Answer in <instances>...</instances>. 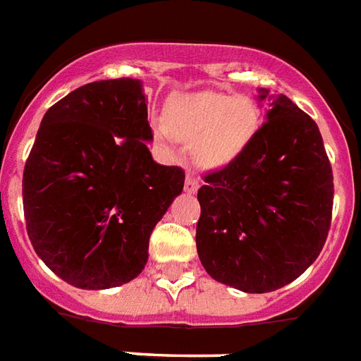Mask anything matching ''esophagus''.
I'll return each instance as SVG.
<instances>
[{"instance_id":"obj_1","label":"esophagus","mask_w":361,"mask_h":361,"mask_svg":"<svg viewBox=\"0 0 361 361\" xmlns=\"http://www.w3.org/2000/svg\"><path fill=\"white\" fill-rule=\"evenodd\" d=\"M183 188H185L188 193H195L197 189H199V180H197L193 173H188V178H185V185H183Z\"/></svg>"}]
</instances>
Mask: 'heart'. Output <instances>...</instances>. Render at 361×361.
<instances>
[{"mask_svg": "<svg viewBox=\"0 0 361 361\" xmlns=\"http://www.w3.org/2000/svg\"><path fill=\"white\" fill-rule=\"evenodd\" d=\"M259 127V110L250 98L193 92L173 96L166 104L164 119L152 121V133L158 141L176 137L191 142V157L199 168L220 170L250 149Z\"/></svg>", "mask_w": 361, "mask_h": 361, "instance_id": "b5f03b06", "label": "heart"}]
</instances>
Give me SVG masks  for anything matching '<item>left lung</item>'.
I'll return each mask as SVG.
<instances>
[{
    "mask_svg": "<svg viewBox=\"0 0 361 361\" xmlns=\"http://www.w3.org/2000/svg\"><path fill=\"white\" fill-rule=\"evenodd\" d=\"M265 100V123L250 149L204 176L197 193L201 265L247 294L279 290L307 271L333 212V170L317 123L288 96L259 89L257 102Z\"/></svg>",
    "mask_w": 361,
    "mask_h": 361,
    "instance_id": "1",
    "label": "left lung"
}]
</instances>
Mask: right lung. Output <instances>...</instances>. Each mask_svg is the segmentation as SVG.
<instances>
[{
	"instance_id": "obj_1",
	"label": "right lung",
	"mask_w": 361,
	"mask_h": 361,
	"mask_svg": "<svg viewBox=\"0 0 361 361\" xmlns=\"http://www.w3.org/2000/svg\"><path fill=\"white\" fill-rule=\"evenodd\" d=\"M139 79L89 82L44 114L23 173L30 243L82 290L137 279L152 230L183 191L178 166L154 162Z\"/></svg>"
}]
</instances>
